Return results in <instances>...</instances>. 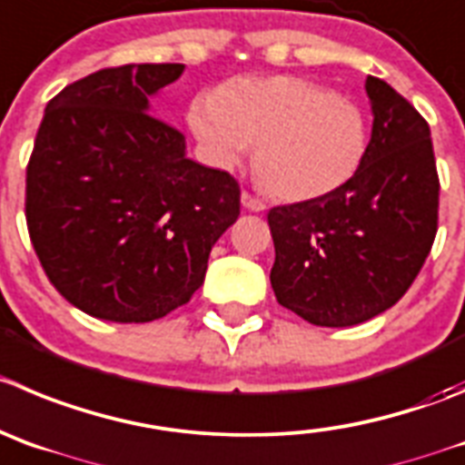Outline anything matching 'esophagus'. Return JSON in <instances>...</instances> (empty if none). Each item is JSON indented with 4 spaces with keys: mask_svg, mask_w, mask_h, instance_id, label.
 <instances>
[{
    "mask_svg": "<svg viewBox=\"0 0 465 465\" xmlns=\"http://www.w3.org/2000/svg\"><path fill=\"white\" fill-rule=\"evenodd\" d=\"M241 203L247 208V211H254V213L266 211V202H263L262 197H254V194L247 193V190L241 194Z\"/></svg>",
    "mask_w": 465,
    "mask_h": 465,
    "instance_id": "esophagus-1",
    "label": "esophagus"
}]
</instances>
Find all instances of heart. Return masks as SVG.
Returning <instances> with one entry per match:
<instances>
[{"label": "heart", "mask_w": 465, "mask_h": 465, "mask_svg": "<svg viewBox=\"0 0 465 465\" xmlns=\"http://www.w3.org/2000/svg\"><path fill=\"white\" fill-rule=\"evenodd\" d=\"M190 125L220 167L254 146V176L275 197L332 193L360 167L367 119L349 98L293 75L236 77L190 107Z\"/></svg>", "instance_id": "obj_1"}]
</instances>
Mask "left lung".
I'll use <instances>...</instances> for the list:
<instances>
[{"mask_svg": "<svg viewBox=\"0 0 465 465\" xmlns=\"http://www.w3.org/2000/svg\"><path fill=\"white\" fill-rule=\"evenodd\" d=\"M371 140L344 185L268 213L277 302L325 328L390 310L418 277L438 229L431 130L388 82L367 77Z\"/></svg>", "mask_w": 465, "mask_h": 465, "instance_id": "1", "label": "left lung"}]
</instances>
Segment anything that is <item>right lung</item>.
I'll return each mask as SVG.
<instances>
[{
    "label": "right lung",
    "mask_w": 465,
    "mask_h": 465,
    "mask_svg": "<svg viewBox=\"0 0 465 465\" xmlns=\"http://www.w3.org/2000/svg\"><path fill=\"white\" fill-rule=\"evenodd\" d=\"M183 68H103L43 114L27 164L29 238L52 286L95 319L146 323L185 305L241 215L232 173L190 160L183 133L149 114Z\"/></svg>",
    "instance_id": "1"
}]
</instances>
